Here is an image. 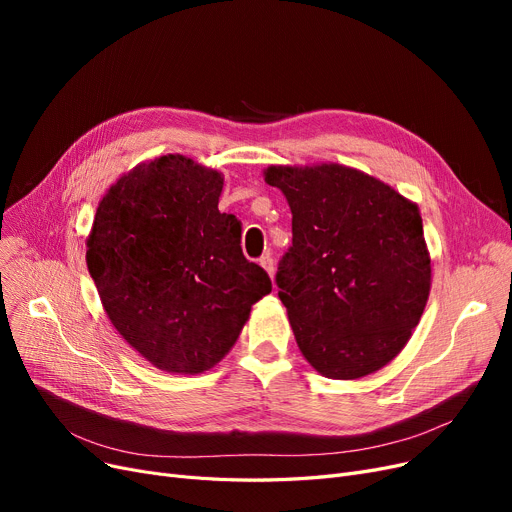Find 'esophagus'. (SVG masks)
Segmentation results:
<instances>
[{
	"instance_id": "obj_1",
	"label": "esophagus",
	"mask_w": 512,
	"mask_h": 512,
	"mask_svg": "<svg viewBox=\"0 0 512 512\" xmlns=\"http://www.w3.org/2000/svg\"><path fill=\"white\" fill-rule=\"evenodd\" d=\"M259 263H261L263 270L274 278V274H276V263H274V257H272L270 253H265V255L259 259Z\"/></svg>"
}]
</instances>
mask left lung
Wrapping results in <instances>:
<instances>
[{"mask_svg": "<svg viewBox=\"0 0 512 512\" xmlns=\"http://www.w3.org/2000/svg\"><path fill=\"white\" fill-rule=\"evenodd\" d=\"M265 180L292 211L276 284L301 353L332 380L382 369L409 342L432 284L417 205L338 164L272 166Z\"/></svg>", "mask_w": 512, "mask_h": 512, "instance_id": "obj_1", "label": "left lung"}]
</instances>
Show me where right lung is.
<instances>
[{"label": "right lung", "mask_w": 512, "mask_h": 512, "mask_svg": "<svg viewBox=\"0 0 512 512\" xmlns=\"http://www.w3.org/2000/svg\"><path fill=\"white\" fill-rule=\"evenodd\" d=\"M220 172L164 155L101 199L87 265L120 336L155 367L201 373L236 342L251 305L272 292L240 249L242 226L220 213Z\"/></svg>", "instance_id": "1"}]
</instances>
